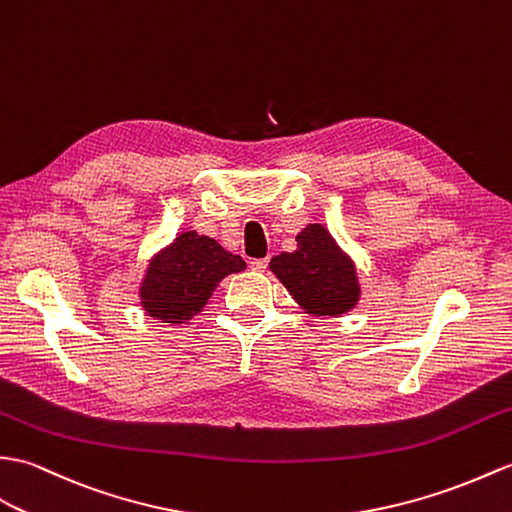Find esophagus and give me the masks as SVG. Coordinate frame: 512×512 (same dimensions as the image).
<instances>
[{"instance_id":"esophagus-1","label":"esophagus","mask_w":512,"mask_h":512,"mask_svg":"<svg viewBox=\"0 0 512 512\" xmlns=\"http://www.w3.org/2000/svg\"><path fill=\"white\" fill-rule=\"evenodd\" d=\"M251 268H253L255 272H264V270L268 268V257H264V259H253V261H251Z\"/></svg>"}]
</instances>
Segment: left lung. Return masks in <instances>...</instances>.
Wrapping results in <instances>:
<instances>
[{
  "instance_id": "1",
  "label": "left lung",
  "mask_w": 512,
  "mask_h": 512,
  "mask_svg": "<svg viewBox=\"0 0 512 512\" xmlns=\"http://www.w3.org/2000/svg\"><path fill=\"white\" fill-rule=\"evenodd\" d=\"M268 268L310 316H344L362 299L353 257L323 224H307L296 233V251L272 257Z\"/></svg>"
}]
</instances>
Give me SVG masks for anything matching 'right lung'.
<instances>
[{
	"instance_id": "add662e5",
	"label": "right lung",
	"mask_w": 512,
	"mask_h": 512,
	"mask_svg": "<svg viewBox=\"0 0 512 512\" xmlns=\"http://www.w3.org/2000/svg\"><path fill=\"white\" fill-rule=\"evenodd\" d=\"M246 261L233 255L209 235L178 233L148 259L139 281V303L146 316L168 325H181L205 310L218 283L242 272Z\"/></svg>"
}]
</instances>
